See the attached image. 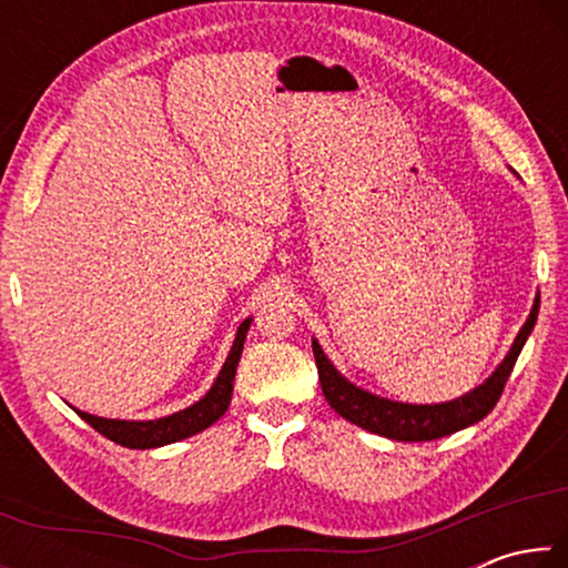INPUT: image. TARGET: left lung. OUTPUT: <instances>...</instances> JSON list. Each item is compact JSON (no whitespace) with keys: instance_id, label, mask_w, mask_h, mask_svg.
<instances>
[{"instance_id":"left-lung-1","label":"left lung","mask_w":568,"mask_h":568,"mask_svg":"<svg viewBox=\"0 0 568 568\" xmlns=\"http://www.w3.org/2000/svg\"><path fill=\"white\" fill-rule=\"evenodd\" d=\"M538 318V295L531 307V315L518 331L511 351L498 365L496 373L488 378L484 386L474 388L466 396L448 403H436V406H413V403H398L388 398H378L368 390L355 388L353 383L345 381L338 371L333 368L331 361L325 358L318 341H313V355L315 365H318V378L323 396L328 406L343 416L345 420L355 423L371 434L386 436L393 440H436L456 434V430L474 426L484 416L494 410V406L501 398L504 386L508 376H511L518 353H521L528 333L534 331V323Z\"/></svg>"}]
</instances>
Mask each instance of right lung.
Listing matches in <instances>:
<instances>
[{
    "mask_svg": "<svg viewBox=\"0 0 568 568\" xmlns=\"http://www.w3.org/2000/svg\"><path fill=\"white\" fill-rule=\"evenodd\" d=\"M247 328H250V318L240 323L233 348H230L227 361L223 365V371H220L217 381L213 383V388L205 393V398L192 403V406L185 410L172 413V416L158 418V420H112V418L90 416V413H82V410L77 413H80L82 420H88L98 434L128 448H158L165 444H175V440H182L187 436H195L207 426H213V423L223 416L230 406L237 361H240V353H243Z\"/></svg>",
    "mask_w": 568,
    "mask_h": 568,
    "instance_id": "add662e5",
    "label": "right lung"
}]
</instances>
